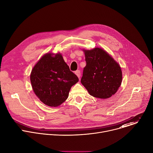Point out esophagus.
Wrapping results in <instances>:
<instances>
[{"label":"esophagus","mask_w":153,"mask_h":153,"mask_svg":"<svg viewBox=\"0 0 153 153\" xmlns=\"http://www.w3.org/2000/svg\"><path fill=\"white\" fill-rule=\"evenodd\" d=\"M75 74L77 75V76L79 78L80 77V70H77V71H75Z\"/></svg>","instance_id":"obj_1"}]
</instances>
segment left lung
Returning <instances> with one entry per match:
<instances>
[{
	"instance_id": "8db88e82",
	"label": "left lung",
	"mask_w": 153,
	"mask_h": 153,
	"mask_svg": "<svg viewBox=\"0 0 153 153\" xmlns=\"http://www.w3.org/2000/svg\"><path fill=\"white\" fill-rule=\"evenodd\" d=\"M83 51L86 65L83 71L82 84L93 97H111L122 83L120 65L102 48Z\"/></svg>"
}]
</instances>
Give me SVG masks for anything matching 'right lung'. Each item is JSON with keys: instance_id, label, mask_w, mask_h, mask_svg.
Instances as JSON below:
<instances>
[{"instance_id": "add662e5", "label": "right lung", "mask_w": 153, "mask_h": 153, "mask_svg": "<svg viewBox=\"0 0 153 153\" xmlns=\"http://www.w3.org/2000/svg\"><path fill=\"white\" fill-rule=\"evenodd\" d=\"M33 90L41 102L50 106H57L66 100L71 86L79 79L70 71L60 53L43 56L31 71Z\"/></svg>"}]
</instances>
